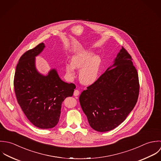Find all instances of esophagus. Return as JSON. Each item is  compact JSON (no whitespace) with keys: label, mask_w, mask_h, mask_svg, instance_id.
<instances>
[{"label":"esophagus","mask_w":161,"mask_h":161,"mask_svg":"<svg viewBox=\"0 0 161 161\" xmlns=\"http://www.w3.org/2000/svg\"><path fill=\"white\" fill-rule=\"evenodd\" d=\"M73 95H74V96L77 97V96H78V95H80V92H79L78 90H75V92H74Z\"/></svg>","instance_id":"esophagus-1"}]
</instances>
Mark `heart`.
Instances as JSON below:
<instances>
[{
	"mask_svg": "<svg viewBox=\"0 0 161 161\" xmlns=\"http://www.w3.org/2000/svg\"><path fill=\"white\" fill-rule=\"evenodd\" d=\"M102 60L99 56L95 55L92 51H83L74 55L71 58V63L66 64V71L70 78L75 74V67L81 68L80 80L85 85H91L97 80Z\"/></svg>",
	"mask_w": 161,
	"mask_h": 161,
	"instance_id": "obj_1",
	"label": "heart"
}]
</instances>
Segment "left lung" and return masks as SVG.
<instances>
[{"mask_svg": "<svg viewBox=\"0 0 161 161\" xmlns=\"http://www.w3.org/2000/svg\"><path fill=\"white\" fill-rule=\"evenodd\" d=\"M131 60L122 47L113 64L80 96L81 108L95 130L106 132L116 128L135 106L139 84Z\"/></svg>", "mask_w": 161, "mask_h": 161, "instance_id": "8db88e82", "label": "left lung"}]
</instances>
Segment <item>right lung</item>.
<instances>
[{"mask_svg": "<svg viewBox=\"0 0 161 161\" xmlns=\"http://www.w3.org/2000/svg\"><path fill=\"white\" fill-rule=\"evenodd\" d=\"M45 48L41 43L20 57L14 85L18 103L30 122L38 128L50 129L58 124L62 103L73 96L75 85L63 81L55 68L47 75L38 71L35 57Z\"/></svg>", "mask_w": 161, "mask_h": 161, "instance_id": "add662e5", "label": "right lung"}]
</instances>
